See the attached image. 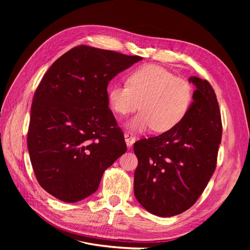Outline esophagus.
Wrapping results in <instances>:
<instances>
[{"mask_svg":"<svg viewBox=\"0 0 250 250\" xmlns=\"http://www.w3.org/2000/svg\"><path fill=\"white\" fill-rule=\"evenodd\" d=\"M124 138H125V142H126V145L128 147H131L133 145V143L135 142V138L133 135L129 132H125L124 133Z\"/></svg>","mask_w":250,"mask_h":250,"instance_id":"esophagus-1","label":"esophagus"}]
</instances>
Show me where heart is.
Here are the masks:
<instances>
[{
  "instance_id": "heart-1",
  "label": "heart",
  "mask_w": 250,
  "mask_h": 250,
  "mask_svg": "<svg viewBox=\"0 0 250 250\" xmlns=\"http://www.w3.org/2000/svg\"><path fill=\"white\" fill-rule=\"evenodd\" d=\"M193 99L190 82L156 64L134 70L127 84L111 85L107 92L109 107L118 115H128L140 106L141 111L127 124L133 131L171 130L187 116Z\"/></svg>"
}]
</instances>
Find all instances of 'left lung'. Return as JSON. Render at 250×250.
Segmentation results:
<instances>
[{"mask_svg": "<svg viewBox=\"0 0 250 250\" xmlns=\"http://www.w3.org/2000/svg\"><path fill=\"white\" fill-rule=\"evenodd\" d=\"M196 86L190 110L171 130L134 143L138 157L134 196L149 213L172 217L200 197L216 169L222 123L208 81L190 77Z\"/></svg>", "mask_w": 250, "mask_h": 250, "instance_id": "8db88e82", "label": "left lung"}]
</instances>
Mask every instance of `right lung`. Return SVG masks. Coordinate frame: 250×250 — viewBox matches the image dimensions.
<instances>
[{"mask_svg":"<svg viewBox=\"0 0 250 250\" xmlns=\"http://www.w3.org/2000/svg\"><path fill=\"white\" fill-rule=\"evenodd\" d=\"M142 59L78 46L43 75L33 97L27 142L36 179L55 198L88 197L104 171L126 152L124 134L108 108L107 86Z\"/></svg>","mask_w":250,"mask_h":250,"instance_id":"obj_1","label":"right lung"}]
</instances>
